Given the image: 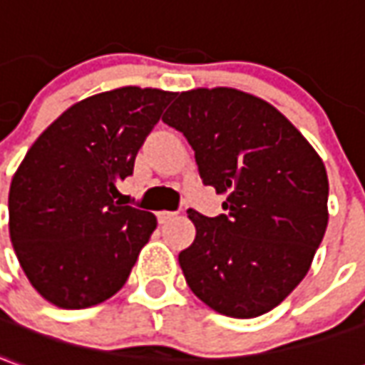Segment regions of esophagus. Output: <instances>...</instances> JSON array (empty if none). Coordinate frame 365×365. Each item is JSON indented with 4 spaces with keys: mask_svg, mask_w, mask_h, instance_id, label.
I'll return each instance as SVG.
<instances>
[{
    "mask_svg": "<svg viewBox=\"0 0 365 365\" xmlns=\"http://www.w3.org/2000/svg\"><path fill=\"white\" fill-rule=\"evenodd\" d=\"M175 216H177V212H170V210H160V212L157 215V218L160 225H165V222H168V220H173Z\"/></svg>",
    "mask_w": 365,
    "mask_h": 365,
    "instance_id": "esophagus-1",
    "label": "esophagus"
}]
</instances>
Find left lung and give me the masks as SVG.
<instances>
[{"label":"left lung","mask_w":365,"mask_h":365,"mask_svg":"<svg viewBox=\"0 0 365 365\" xmlns=\"http://www.w3.org/2000/svg\"><path fill=\"white\" fill-rule=\"evenodd\" d=\"M163 120L195 150L225 215L188 208L195 242L178 255L188 288L215 312H270L310 270L328 226L326 167L270 103L230 87L178 93Z\"/></svg>","instance_id":"8db88e82"}]
</instances>
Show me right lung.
I'll list each match as a JSON object with an SVG mask.
<instances>
[{"label": "right lung", "instance_id": "obj_1", "mask_svg": "<svg viewBox=\"0 0 365 365\" xmlns=\"http://www.w3.org/2000/svg\"><path fill=\"white\" fill-rule=\"evenodd\" d=\"M177 93L120 87L75 103L31 145L9 187V238L47 302L81 310L129 278L157 218L115 200Z\"/></svg>", "mask_w": 365, "mask_h": 365}]
</instances>
